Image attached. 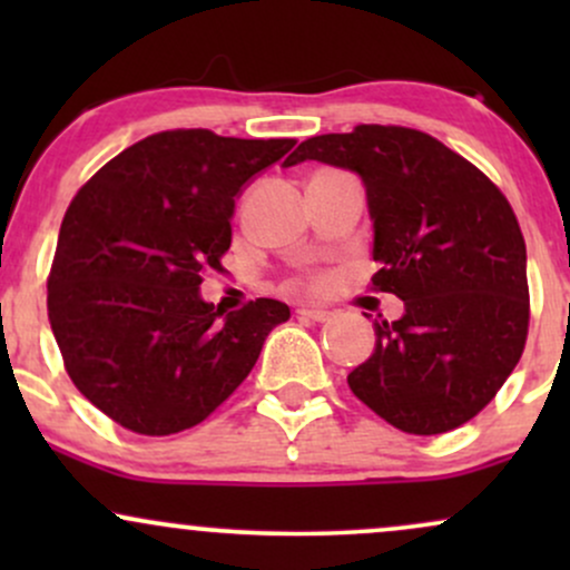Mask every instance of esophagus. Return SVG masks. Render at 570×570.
I'll list each match as a JSON object with an SVG mask.
<instances>
[{
  "label": "esophagus",
  "instance_id": "34e87169",
  "mask_svg": "<svg viewBox=\"0 0 570 570\" xmlns=\"http://www.w3.org/2000/svg\"><path fill=\"white\" fill-rule=\"evenodd\" d=\"M299 318H307V322H330L332 313L322 311V307H299L297 311Z\"/></svg>",
  "mask_w": 570,
  "mask_h": 570
}]
</instances>
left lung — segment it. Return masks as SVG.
Instances as JSON below:
<instances>
[{"mask_svg":"<svg viewBox=\"0 0 570 570\" xmlns=\"http://www.w3.org/2000/svg\"><path fill=\"white\" fill-rule=\"evenodd\" d=\"M305 160L353 171L367 193L372 284L396 294V322H372L375 351L351 391L407 434L472 421L512 375L528 335L525 240L501 189L429 134L356 126L299 144Z\"/></svg>","mask_w":570,"mask_h":570,"instance_id":"left-lung-1","label":"left lung"}]
</instances>
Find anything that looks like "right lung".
<instances>
[{
	"mask_svg": "<svg viewBox=\"0 0 570 570\" xmlns=\"http://www.w3.org/2000/svg\"><path fill=\"white\" fill-rule=\"evenodd\" d=\"M294 139L212 130L147 136L75 195L58 233L48 316L69 377L136 434L198 426L244 383L289 305L259 297L227 313L200 273L230 248L235 198Z\"/></svg>",
	"mask_w": 570,
	"mask_h": 570,
	"instance_id": "obj_1",
	"label": "right lung"
}]
</instances>
